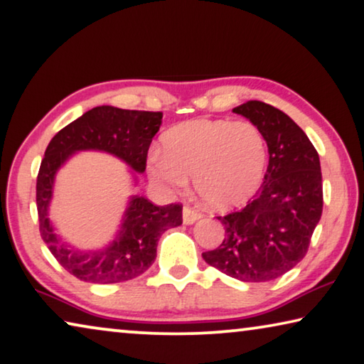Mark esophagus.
<instances>
[{
	"label": "esophagus",
	"instance_id": "1",
	"mask_svg": "<svg viewBox=\"0 0 364 364\" xmlns=\"http://www.w3.org/2000/svg\"><path fill=\"white\" fill-rule=\"evenodd\" d=\"M201 218V213L197 210L190 208V206H186L182 211V220H183V225H193L195 221L200 220Z\"/></svg>",
	"mask_w": 364,
	"mask_h": 364
}]
</instances>
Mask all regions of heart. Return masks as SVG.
I'll use <instances>...</instances> for the list:
<instances>
[{
	"label": "heart",
	"instance_id": "heart-1",
	"mask_svg": "<svg viewBox=\"0 0 364 364\" xmlns=\"http://www.w3.org/2000/svg\"><path fill=\"white\" fill-rule=\"evenodd\" d=\"M163 154L148 161L153 181L178 192L188 178L205 205L229 210L247 201L264 181L268 148L264 133L250 122L188 120L161 136Z\"/></svg>",
	"mask_w": 364,
	"mask_h": 364
}]
</instances>
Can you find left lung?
<instances>
[{"instance_id":"left-lung-1","label":"left lung","mask_w":364,"mask_h":364,"mask_svg":"<svg viewBox=\"0 0 364 364\" xmlns=\"http://www.w3.org/2000/svg\"><path fill=\"white\" fill-rule=\"evenodd\" d=\"M264 133L268 167L242 210L218 216L225 239L203 252L206 264L240 282H270L304 259L322 215V172L306 133L273 105L249 100L232 109Z\"/></svg>"}]
</instances>
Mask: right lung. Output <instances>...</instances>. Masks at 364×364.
Wrapping results in <instances>:
<instances>
[{
	"label": "right lung",
	"instance_id": "right-lung-1",
	"mask_svg": "<svg viewBox=\"0 0 364 364\" xmlns=\"http://www.w3.org/2000/svg\"><path fill=\"white\" fill-rule=\"evenodd\" d=\"M163 124L161 112L125 110L100 105L82 114L52 138L37 176L41 234L50 252L71 275L87 283L110 284L136 278L153 265L161 234L182 225V206H156L133 195L115 239L99 250H80L55 234L48 218L55 176L77 151H102L124 161L133 172L146 169L149 144ZM136 183V174L133 176Z\"/></svg>",
	"mask_w": 364,
	"mask_h": 364
}]
</instances>
